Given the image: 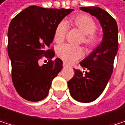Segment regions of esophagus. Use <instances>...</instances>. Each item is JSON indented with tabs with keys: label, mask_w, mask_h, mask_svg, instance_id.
Instances as JSON below:
<instances>
[{
	"label": "esophagus",
	"mask_w": 125,
	"mask_h": 125,
	"mask_svg": "<svg viewBox=\"0 0 125 125\" xmlns=\"http://www.w3.org/2000/svg\"><path fill=\"white\" fill-rule=\"evenodd\" d=\"M62 65H63L64 67H65V66H68L67 63H65V62H63V63H62Z\"/></svg>",
	"instance_id": "1"
}]
</instances>
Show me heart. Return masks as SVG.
<instances>
[{
    "label": "heart",
    "mask_w": 125,
    "mask_h": 125,
    "mask_svg": "<svg viewBox=\"0 0 125 125\" xmlns=\"http://www.w3.org/2000/svg\"><path fill=\"white\" fill-rule=\"evenodd\" d=\"M71 25L83 33L82 43L88 48L93 49L98 43V37L95 31L97 24L93 19L87 14H79L71 20ZM68 31V25L65 21H61L56 27L54 40L57 43H62ZM84 54L83 49L70 44H64L58 47L57 54L65 62L73 63L80 59Z\"/></svg>",
    "instance_id": "heart-1"
}]
</instances>
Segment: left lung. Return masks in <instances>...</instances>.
Here are the masks:
<instances>
[{"mask_svg": "<svg viewBox=\"0 0 125 125\" xmlns=\"http://www.w3.org/2000/svg\"><path fill=\"white\" fill-rule=\"evenodd\" d=\"M94 16L102 26L103 41L80 65L85 73L74 69V76L68 82L70 94L76 100L90 103L105 90L113 72L114 61L118 50V27L116 20L105 10L95 7H81Z\"/></svg>", "mask_w": 125, "mask_h": 125, "instance_id": "8db88e82", "label": "left lung"}]
</instances>
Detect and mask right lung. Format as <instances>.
Wrapping results in <instances>:
<instances>
[{"label":"right lung","mask_w":125,"mask_h":125,"mask_svg":"<svg viewBox=\"0 0 125 125\" xmlns=\"http://www.w3.org/2000/svg\"><path fill=\"white\" fill-rule=\"evenodd\" d=\"M72 11L31 6L11 21L8 54L12 82L22 98L37 102L48 95L52 80L62 68V61L60 58L53 60L54 51L47 48L53 41L57 25ZM43 58L48 62L39 66L38 62Z\"/></svg>","instance_id":"add662e5"}]
</instances>
